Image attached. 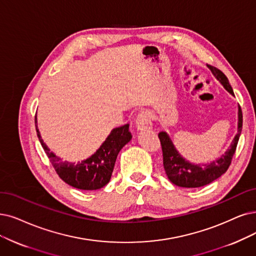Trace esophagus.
Returning <instances> with one entry per match:
<instances>
[{
    "instance_id": "obj_1",
    "label": "esophagus",
    "mask_w": 256,
    "mask_h": 256,
    "mask_svg": "<svg viewBox=\"0 0 256 256\" xmlns=\"http://www.w3.org/2000/svg\"><path fill=\"white\" fill-rule=\"evenodd\" d=\"M136 128L140 131L150 130L152 128L151 116L147 111H142L136 116Z\"/></svg>"
}]
</instances>
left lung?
I'll return each mask as SVG.
<instances>
[{"mask_svg":"<svg viewBox=\"0 0 256 256\" xmlns=\"http://www.w3.org/2000/svg\"><path fill=\"white\" fill-rule=\"evenodd\" d=\"M209 68L212 71L214 76L220 82L222 85L226 88L228 92L234 96L233 89L227 76L216 67L209 66ZM242 112L240 106H238V134L233 138L230 148L224 152V154H222L216 160H213L210 164H206V165H200V164L198 165H194V164H191L184 158H182L166 132H160L158 138L160 140L162 151L164 169H165L166 174L170 182L176 186L184 188H198L208 185V184L218 178L228 170L230 166L235 150H236L240 136L242 134Z\"/></svg>","mask_w":256,"mask_h":256,"instance_id":"left-lung-1","label":"left lung"}]
</instances>
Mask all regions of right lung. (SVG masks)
<instances>
[{"label":"right lung","instance_id":"1","mask_svg":"<svg viewBox=\"0 0 256 256\" xmlns=\"http://www.w3.org/2000/svg\"><path fill=\"white\" fill-rule=\"evenodd\" d=\"M36 129L40 145L46 152L50 162L52 164L58 176L68 185L80 190H96L107 185L111 178L120 150L132 138L129 124L114 128L94 154L76 164L66 160L63 162L62 158L54 154L46 144H44L36 127Z\"/></svg>","mask_w":256,"mask_h":256}]
</instances>
